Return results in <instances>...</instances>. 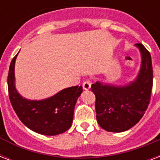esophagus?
I'll return each instance as SVG.
<instances>
[{
    "label": "esophagus",
    "instance_id": "obj_1",
    "mask_svg": "<svg viewBox=\"0 0 160 160\" xmlns=\"http://www.w3.org/2000/svg\"><path fill=\"white\" fill-rule=\"evenodd\" d=\"M82 86L84 90H89V89H91V81H89V80H85V81L83 82Z\"/></svg>",
    "mask_w": 160,
    "mask_h": 160
}]
</instances>
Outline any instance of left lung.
<instances>
[{
  "mask_svg": "<svg viewBox=\"0 0 160 160\" xmlns=\"http://www.w3.org/2000/svg\"><path fill=\"white\" fill-rule=\"evenodd\" d=\"M135 46L141 53V66L136 79L125 85L96 81L91 85L96 96V120L102 128L112 132L127 131L144 115L153 87L150 53L142 43Z\"/></svg>",
  "mask_w": 160,
  "mask_h": 160,
  "instance_id": "left-lung-1",
  "label": "left lung"
}]
</instances>
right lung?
Here are the masks:
<instances>
[{"label":"right lung","instance_id":"1","mask_svg":"<svg viewBox=\"0 0 160 160\" xmlns=\"http://www.w3.org/2000/svg\"><path fill=\"white\" fill-rule=\"evenodd\" d=\"M18 54L11 62L7 77L10 102L15 112L21 122L35 132L48 136L63 133L71 127L74 110L82 93V86L64 89L47 99H26L18 93L15 86V62Z\"/></svg>","mask_w":160,"mask_h":160}]
</instances>
